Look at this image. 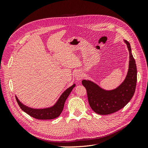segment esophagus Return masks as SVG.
I'll use <instances>...</instances> for the list:
<instances>
[{"instance_id": "esophagus-1", "label": "esophagus", "mask_w": 148, "mask_h": 148, "mask_svg": "<svg viewBox=\"0 0 148 148\" xmlns=\"http://www.w3.org/2000/svg\"><path fill=\"white\" fill-rule=\"evenodd\" d=\"M75 77L76 79H77V80H78V81H79V80H81V79H82V78H83V75H82V73H81V71H77V72L75 73Z\"/></svg>"}]
</instances>
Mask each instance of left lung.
<instances>
[{
	"label": "left lung",
	"instance_id": "8db88e82",
	"mask_svg": "<svg viewBox=\"0 0 148 148\" xmlns=\"http://www.w3.org/2000/svg\"><path fill=\"white\" fill-rule=\"evenodd\" d=\"M129 51L128 70L124 81L118 87L106 90L89 79L82 80L86 88L89 106L94 112L99 115H108L122 109L131 100L135 91L137 69L130 43L124 40Z\"/></svg>",
	"mask_w": 148,
	"mask_h": 148
}]
</instances>
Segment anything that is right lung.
I'll return each instance as SVG.
<instances>
[{"label":"right lung","mask_w":148,"mask_h":148,"mask_svg":"<svg viewBox=\"0 0 148 148\" xmlns=\"http://www.w3.org/2000/svg\"><path fill=\"white\" fill-rule=\"evenodd\" d=\"M75 83L71 85L69 88L62 94L59 99L53 106L42 109H34L32 107H29L21 103L18 98L16 97V101L18 104L20 108L25 112L28 114L32 117L39 120H50L59 117L63 110L65 101L67 97L70 95V92L72 91L73 88L75 86Z\"/></svg>","instance_id":"obj_1"}]
</instances>
